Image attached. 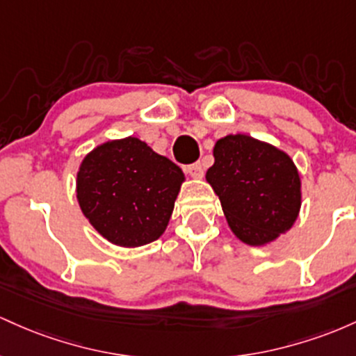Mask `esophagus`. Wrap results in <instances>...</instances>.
<instances>
[{
  "label": "esophagus",
  "mask_w": 356,
  "mask_h": 356,
  "mask_svg": "<svg viewBox=\"0 0 356 356\" xmlns=\"http://www.w3.org/2000/svg\"><path fill=\"white\" fill-rule=\"evenodd\" d=\"M186 171L190 173V177L202 178L203 173H205V166H203L202 161H197V163H193V165L186 166Z\"/></svg>",
  "instance_id": "1"
}]
</instances>
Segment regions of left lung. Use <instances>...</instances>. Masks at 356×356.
<instances>
[{"label":"left lung","instance_id":"1","mask_svg":"<svg viewBox=\"0 0 356 356\" xmlns=\"http://www.w3.org/2000/svg\"><path fill=\"white\" fill-rule=\"evenodd\" d=\"M207 181L218 195L232 232L249 245H264L296 222L301 179L284 151L245 134L218 139Z\"/></svg>","mask_w":356,"mask_h":356}]
</instances>
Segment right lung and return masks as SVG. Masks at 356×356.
I'll return each mask as SVG.
<instances>
[{"mask_svg": "<svg viewBox=\"0 0 356 356\" xmlns=\"http://www.w3.org/2000/svg\"><path fill=\"white\" fill-rule=\"evenodd\" d=\"M185 175L138 138L109 141L83 158L79 205L95 230L121 247L156 241L166 229Z\"/></svg>", "mask_w": 356, "mask_h": 356, "instance_id": "1", "label": "right lung"}]
</instances>
